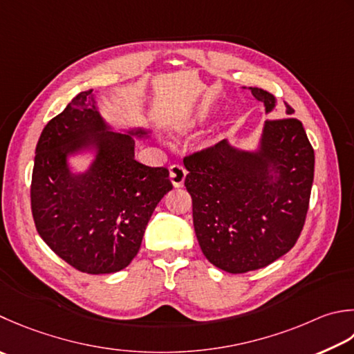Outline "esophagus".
Wrapping results in <instances>:
<instances>
[{
	"mask_svg": "<svg viewBox=\"0 0 354 354\" xmlns=\"http://www.w3.org/2000/svg\"><path fill=\"white\" fill-rule=\"evenodd\" d=\"M187 171L181 164H173L170 167V181L173 187H183Z\"/></svg>",
	"mask_w": 354,
	"mask_h": 354,
	"instance_id": "1",
	"label": "esophagus"
}]
</instances>
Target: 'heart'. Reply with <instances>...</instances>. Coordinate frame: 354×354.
Wrapping results in <instances>:
<instances>
[{
    "label": "heart",
    "instance_id": "b5f03b06",
    "mask_svg": "<svg viewBox=\"0 0 354 354\" xmlns=\"http://www.w3.org/2000/svg\"><path fill=\"white\" fill-rule=\"evenodd\" d=\"M207 115H209V112H201V115H199V121H204L205 118H207Z\"/></svg>",
    "mask_w": 354,
    "mask_h": 354
}]
</instances>
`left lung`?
Returning <instances> with one entry per match:
<instances>
[{"label":"left lung","mask_w":354,"mask_h":354,"mask_svg":"<svg viewBox=\"0 0 354 354\" xmlns=\"http://www.w3.org/2000/svg\"><path fill=\"white\" fill-rule=\"evenodd\" d=\"M276 109L267 90L250 87ZM295 110L286 104V115ZM185 189L201 250L227 273L267 267L292 250L308 212L315 151L296 118L267 120L256 150L227 140L184 158Z\"/></svg>","instance_id":"8db88e82"}]
</instances>
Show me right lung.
<instances>
[{
  "mask_svg": "<svg viewBox=\"0 0 354 354\" xmlns=\"http://www.w3.org/2000/svg\"><path fill=\"white\" fill-rule=\"evenodd\" d=\"M131 129L118 133L101 116L93 88L81 92L41 133L32 173L35 227L68 266L90 274L126 268L140 252L159 201L173 185L165 167L135 159ZM92 151L86 172L73 174L68 158Z\"/></svg>",
  "mask_w": 354,
  "mask_h": 354,
  "instance_id": "obj_1",
  "label": "right lung"
}]
</instances>
